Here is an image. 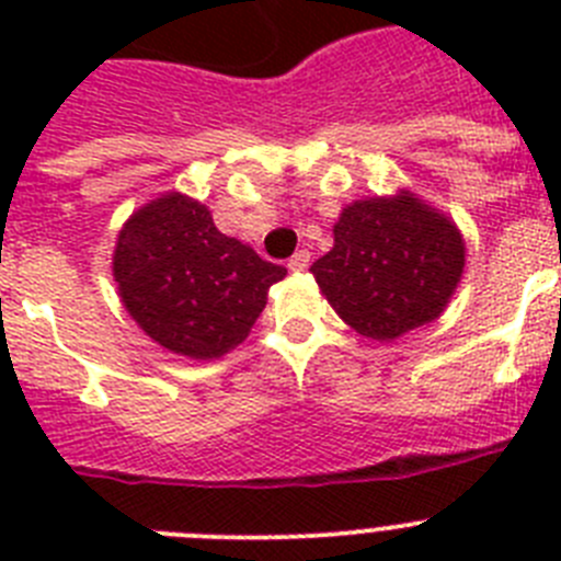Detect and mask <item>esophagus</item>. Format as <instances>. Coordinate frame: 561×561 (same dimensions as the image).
I'll return each instance as SVG.
<instances>
[{"instance_id":"obj_1","label":"esophagus","mask_w":561,"mask_h":561,"mask_svg":"<svg viewBox=\"0 0 561 561\" xmlns=\"http://www.w3.org/2000/svg\"><path fill=\"white\" fill-rule=\"evenodd\" d=\"M309 261H311V255L306 250H297L295 255L289 257V270L291 272H306L309 270Z\"/></svg>"}]
</instances>
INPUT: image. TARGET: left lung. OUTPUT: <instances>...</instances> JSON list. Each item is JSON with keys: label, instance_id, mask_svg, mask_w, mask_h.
Listing matches in <instances>:
<instances>
[{"label": "left lung", "instance_id": "left-lung-1", "mask_svg": "<svg viewBox=\"0 0 561 561\" xmlns=\"http://www.w3.org/2000/svg\"><path fill=\"white\" fill-rule=\"evenodd\" d=\"M460 272V232L413 196H376L345 207L334 247L311 266L336 314L374 340H396L433 323Z\"/></svg>", "mask_w": 561, "mask_h": 561}]
</instances>
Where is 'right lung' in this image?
Segmentation results:
<instances>
[{
    "label": "right lung",
    "instance_id": "obj_1",
    "mask_svg": "<svg viewBox=\"0 0 561 561\" xmlns=\"http://www.w3.org/2000/svg\"><path fill=\"white\" fill-rule=\"evenodd\" d=\"M284 275V266L216 230L210 210L180 193L134 213L114 250L128 314L162 348L191 359L236 348Z\"/></svg>",
    "mask_w": 561,
    "mask_h": 561
}]
</instances>
